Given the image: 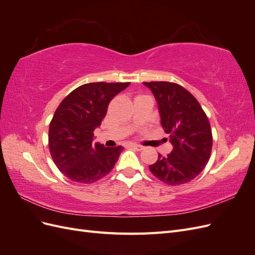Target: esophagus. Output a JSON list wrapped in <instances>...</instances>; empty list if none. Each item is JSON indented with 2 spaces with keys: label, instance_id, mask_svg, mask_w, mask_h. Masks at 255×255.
<instances>
[{
  "label": "esophagus",
  "instance_id": "34e87169",
  "mask_svg": "<svg viewBox=\"0 0 255 255\" xmlns=\"http://www.w3.org/2000/svg\"><path fill=\"white\" fill-rule=\"evenodd\" d=\"M130 146H132L133 149H135V150H137V151H141V150L143 149V146H142V145H140V144H136V143H132V144H130Z\"/></svg>",
  "mask_w": 255,
  "mask_h": 255
}]
</instances>
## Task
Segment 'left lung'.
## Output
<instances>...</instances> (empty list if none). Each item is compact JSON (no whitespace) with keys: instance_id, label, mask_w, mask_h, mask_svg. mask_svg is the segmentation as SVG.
Masks as SVG:
<instances>
[{"instance_id":"obj_1","label":"left lung","mask_w":255,"mask_h":255,"mask_svg":"<svg viewBox=\"0 0 255 255\" xmlns=\"http://www.w3.org/2000/svg\"><path fill=\"white\" fill-rule=\"evenodd\" d=\"M155 97L160 123L173 149L158 154L150 171L171 186L188 183L202 172L211 157L213 135L210 121L198 100L181 85L171 82H143Z\"/></svg>"}]
</instances>
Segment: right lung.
Returning <instances> with one entry per match:
<instances>
[{
  "label": "right lung",
  "mask_w": 255,
  "mask_h": 255,
  "mask_svg": "<svg viewBox=\"0 0 255 255\" xmlns=\"http://www.w3.org/2000/svg\"><path fill=\"white\" fill-rule=\"evenodd\" d=\"M128 85L84 84L58 105L49 127V149L54 164L69 180L91 184L112 171L123 148H105L92 139L112 99Z\"/></svg>",
  "instance_id": "1"
}]
</instances>
